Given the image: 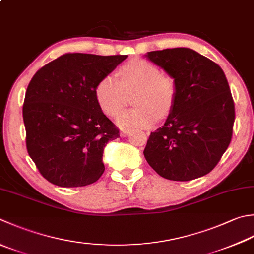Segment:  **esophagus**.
Here are the masks:
<instances>
[{"mask_svg": "<svg viewBox=\"0 0 254 254\" xmlns=\"http://www.w3.org/2000/svg\"><path fill=\"white\" fill-rule=\"evenodd\" d=\"M128 134H130V132H128V131H122V132H121V136H122V137L127 136Z\"/></svg>", "mask_w": 254, "mask_h": 254, "instance_id": "34e87169", "label": "esophagus"}]
</instances>
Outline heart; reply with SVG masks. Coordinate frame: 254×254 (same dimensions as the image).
Returning <instances> with one entry per match:
<instances>
[{
	"instance_id": "obj_1",
	"label": "heart",
	"mask_w": 254,
	"mask_h": 254,
	"mask_svg": "<svg viewBox=\"0 0 254 254\" xmlns=\"http://www.w3.org/2000/svg\"><path fill=\"white\" fill-rule=\"evenodd\" d=\"M119 81L112 76H104L94 88L99 108L107 116H117L126 106V93L135 91L133 104L119 114L117 123L124 131L150 128L157 118L166 117L172 111L177 96L176 82L163 74L155 64L142 58H134L119 69Z\"/></svg>"
}]
</instances>
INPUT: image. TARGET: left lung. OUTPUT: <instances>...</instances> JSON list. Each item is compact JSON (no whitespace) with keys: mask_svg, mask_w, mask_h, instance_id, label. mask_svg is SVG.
I'll use <instances>...</instances> for the list:
<instances>
[{"mask_svg":"<svg viewBox=\"0 0 254 254\" xmlns=\"http://www.w3.org/2000/svg\"><path fill=\"white\" fill-rule=\"evenodd\" d=\"M145 56L175 80L177 96L164 126L148 137L144 156L166 180L205 176L232 137L235 103L225 72L190 48L148 52Z\"/></svg>","mask_w":254,"mask_h":254,"instance_id":"8db88e82","label":"left lung"}]
</instances>
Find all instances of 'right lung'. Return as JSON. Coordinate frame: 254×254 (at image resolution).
<instances>
[{"label":"right lung","mask_w":254,"mask_h":254,"mask_svg":"<svg viewBox=\"0 0 254 254\" xmlns=\"http://www.w3.org/2000/svg\"><path fill=\"white\" fill-rule=\"evenodd\" d=\"M127 57L69 53L34 74L23 106L26 147L49 183L81 187L101 177L104 146L120 134L99 108L94 88Z\"/></svg>","instance_id":"1"}]
</instances>
